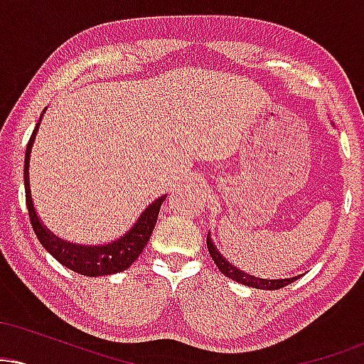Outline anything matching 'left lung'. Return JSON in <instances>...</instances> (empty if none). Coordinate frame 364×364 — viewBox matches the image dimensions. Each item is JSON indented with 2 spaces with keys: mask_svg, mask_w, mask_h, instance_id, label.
Here are the masks:
<instances>
[{
  "mask_svg": "<svg viewBox=\"0 0 364 364\" xmlns=\"http://www.w3.org/2000/svg\"><path fill=\"white\" fill-rule=\"evenodd\" d=\"M207 248H208V253H210L212 260H214V263L217 265V269H219L225 277L232 279V281L240 284H245V286L248 287H255V289H265V291L281 289V287L294 282L296 279H299V275L298 277H289V279H260V277H255L252 274H246L245 270H240L237 267L232 265L231 262L225 260L223 255H220L219 250H217V246L214 245V241H212L210 232L207 235Z\"/></svg>",
  "mask_w": 364,
  "mask_h": 364,
  "instance_id": "1",
  "label": "left lung"
}]
</instances>
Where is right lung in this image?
<instances>
[{
    "instance_id": "add662e5",
    "label": "right lung",
    "mask_w": 364,
    "mask_h": 364,
    "mask_svg": "<svg viewBox=\"0 0 364 364\" xmlns=\"http://www.w3.org/2000/svg\"><path fill=\"white\" fill-rule=\"evenodd\" d=\"M48 109V107H46ZM46 109L37 121L34 132H32L31 140H28L27 150H25V166H23V185H25V202H27L28 217H31L32 228L37 240L41 245L48 250L49 253L56 258L61 265L68 267L73 272L87 275V277H101V275H111L127 270L140 253L144 252L145 245L149 243L150 235H152L154 228H156L159 210H161L162 202L168 195H162L154 200L150 205L141 212L139 219L133 223L132 228L119 236L118 240H112L109 243H97V245H78L72 243L68 240L56 236L51 229H48L41 217L37 215L34 207V200L31 193V176H28V168H31V152L34 147L36 135L39 132L41 121Z\"/></svg>"
}]
</instances>
